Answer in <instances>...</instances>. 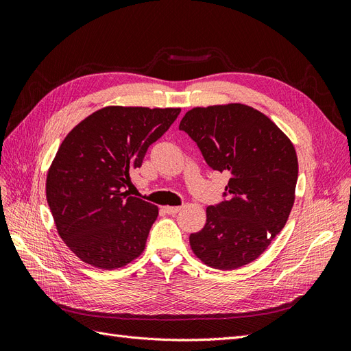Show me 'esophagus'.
I'll use <instances>...</instances> for the list:
<instances>
[{"label": "esophagus", "instance_id": "esophagus-1", "mask_svg": "<svg viewBox=\"0 0 351 351\" xmlns=\"http://www.w3.org/2000/svg\"><path fill=\"white\" fill-rule=\"evenodd\" d=\"M164 209L168 215H176V214H178L180 209H182V206H165Z\"/></svg>", "mask_w": 351, "mask_h": 351}]
</instances>
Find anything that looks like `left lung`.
<instances>
[{"instance_id": "8db88e82", "label": "left lung", "mask_w": 351, "mask_h": 351, "mask_svg": "<svg viewBox=\"0 0 351 351\" xmlns=\"http://www.w3.org/2000/svg\"><path fill=\"white\" fill-rule=\"evenodd\" d=\"M178 129L212 169L230 174L227 199L206 208V224L190 234V246L212 268L244 267L289 219L299 176L294 146L267 115L243 104L193 108Z\"/></svg>"}]
</instances>
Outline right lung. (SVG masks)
<instances>
[{
	"label": "right lung",
	"mask_w": 351,
	"mask_h": 351,
	"mask_svg": "<svg viewBox=\"0 0 351 351\" xmlns=\"http://www.w3.org/2000/svg\"><path fill=\"white\" fill-rule=\"evenodd\" d=\"M180 111L105 107L62 141L47 176V200L60 237L83 262L115 269L143 252L158 208L124 189Z\"/></svg>",
	"instance_id": "obj_1"
}]
</instances>
